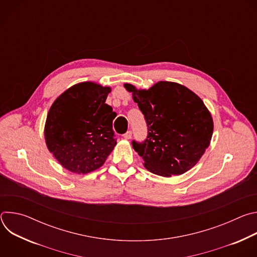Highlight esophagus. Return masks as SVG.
Here are the masks:
<instances>
[{"mask_svg":"<svg viewBox=\"0 0 257 257\" xmlns=\"http://www.w3.org/2000/svg\"><path fill=\"white\" fill-rule=\"evenodd\" d=\"M123 137L126 138V139H130L132 137V131H127L125 134H123Z\"/></svg>","mask_w":257,"mask_h":257,"instance_id":"obj_1","label":"esophagus"}]
</instances>
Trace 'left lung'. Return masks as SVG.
I'll use <instances>...</instances> for the list:
<instances>
[{"label": "left lung", "instance_id": "obj_1", "mask_svg": "<svg viewBox=\"0 0 257 257\" xmlns=\"http://www.w3.org/2000/svg\"><path fill=\"white\" fill-rule=\"evenodd\" d=\"M142 112L148 137L132 141L150 172L171 177L193 168L208 148L213 131L210 113L193 91L181 84L160 81L148 90L124 84Z\"/></svg>", "mask_w": 257, "mask_h": 257}]
</instances>
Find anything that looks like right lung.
<instances>
[{
    "instance_id": "obj_1",
    "label": "right lung",
    "mask_w": 257,
    "mask_h": 257,
    "mask_svg": "<svg viewBox=\"0 0 257 257\" xmlns=\"http://www.w3.org/2000/svg\"><path fill=\"white\" fill-rule=\"evenodd\" d=\"M109 87L73 85L52 104L45 126L49 151L68 171L87 174L101 167L117 144L116 113L105 103Z\"/></svg>"
}]
</instances>
